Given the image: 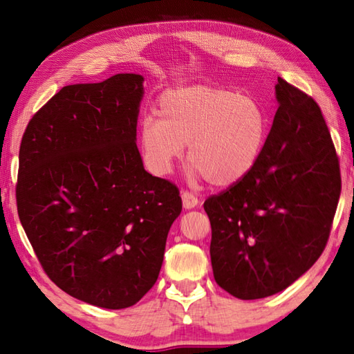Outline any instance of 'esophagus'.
Instances as JSON below:
<instances>
[{
	"label": "esophagus",
	"mask_w": 354,
	"mask_h": 354,
	"mask_svg": "<svg viewBox=\"0 0 354 354\" xmlns=\"http://www.w3.org/2000/svg\"><path fill=\"white\" fill-rule=\"evenodd\" d=\"M181 198H183V206L184 209H194L198 206V198L194 194H190V192H183L181 194Z\"/></svg>",
	"instance_id": "obj_1"
}]
</instances>
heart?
Here are the masks:
<instances>
[{"label":"heart","mask_w":354,"mask_h":354,"mask_svg":"<svg viewBox=\"0 0 354 354\" xmlns=\"http://www.w3.org/2000/svg\"><path fill=\"white\" fill-rule=\"evenodd\" d=\"M158 118H143L140 145L148 169L169 175L187 143V175L218 187L253 170L267 139L262 104L248 93L207 84L170 88L160 95Z\"/></svg>","instance_id":"obj_1"}]
</instances>
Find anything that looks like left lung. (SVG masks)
<instances>
[{"mask_svg": "<svg viewBox=\"0 0 354 354\" xmlns=\"http://www.w3.org/2000/svg\"><path fill=\"white\" fill-rule=\"evenodd\" d=\"M278 111L247 176L209 196L211 262L232 297L274 295L325 250L340 195L339 159L315 101L278 77Z\"/></svg>", "mask_w": 354, "mask_h": 354, "instance_id": "8db88e82", "label": "left lung"}]
</instances>
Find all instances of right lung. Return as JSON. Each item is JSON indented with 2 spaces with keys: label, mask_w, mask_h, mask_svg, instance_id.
<instances>
[{
  "label": "right lung",
  "mask_w": 354,
  "mask_h": 354,
  "mask_svg": "<svg viewBox=\"0 0 354 354\" xmlns=\"http://www.w3.org/2000/svg\"><path fill=\"white\" fill-rule=\"evenodd\" d=\"M142 98L136 73L65 86L20 145L23 230L53 283L98 308H129L151 289L183 209L176 185L143 169Z\"/></svg>",
  "instance_id": "obj_1"
}]
</instances>
